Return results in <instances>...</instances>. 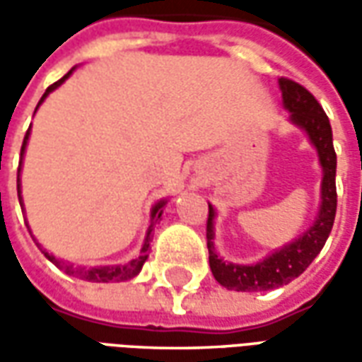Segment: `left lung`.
<instances>
[{
	"instance_id": "8db88e82",
	"label": "left lung",
	"mask_w": 362,
	"mask_h": 362,
	"mask_svg": "<svg viewBox=\"0 0 362 362\" xmlns=\"http://www.w3.org/2000/svg\"><path fill=\"white\" fill-rule=\"evenodd\" d=\"M283 106L288 110V119L306 132L310 143L318 151L320 166H322V188H320V211L316 221L312 223L308 230L295 238L293 243L285 244L283 248L275 250L258 264L243 266V264H230L217 256L213 246V219L215 209L209 204V217H207V250H209V267L213 277L219 281L223 287L230 291H269L287 285L298 277L300 273L310 266L312 259L316 258L320 250L324 248L327 236L332 233L337 209V192H335V166L337 157L334 151V137L332 126L326 112L320 106L312 93L304 89L303 85L281 77L279 79Z\"/></svg>"
}]
</instances>
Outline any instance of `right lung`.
<instances>
[{
    "label": "right lung",
    "mask_w": 362,
    "mask_h": 362,
    "mask_svg": "<svg viewBox=\"0 0 362 362\" xmlns=\"http://www.w3.org/2000/svg\"><path fill=\"white\" fill-rule=\"evenodd\" d=\"M75 69V67H74ZM74 69H69L59 81H56L54 85H50L48 89H46V93L42 95V98H40V103H38V106L44 103V98L50 95L52 90L58 89L62 83L66 81L69 75L74 74ZM36 106V108H38ZM36 112V110H35ZM28 135H30V127L27 129V135H25V139H23V147H21V163H19V174H21V166H23V155H25V149H27V141H28ZM19 174H17V194H19V204L21 207H23V197H21V180H19ZM166 205V202L163 199V202H158V204L153 205V209H151V227L149 230H147V236H145V243H143V248H141V256L139 258L132 259V262H127V264H124V266H96V267H74L69 266L67 262H64V259L56 258V256H52L50 252H46L38 244V248L42 250V254L46 256V258L50 259L54 266H58L59 269H64L66 273H69V275H75V277H79V279L83 281H93V283H110V281H127V279H134L137 273L141 272L143 264H145V259H147V256H149V243H151V230H153V225H157V221H160V217H163V207Z\"/></svg>",
    "instance_id": "obj_1"
}]
</instances>
